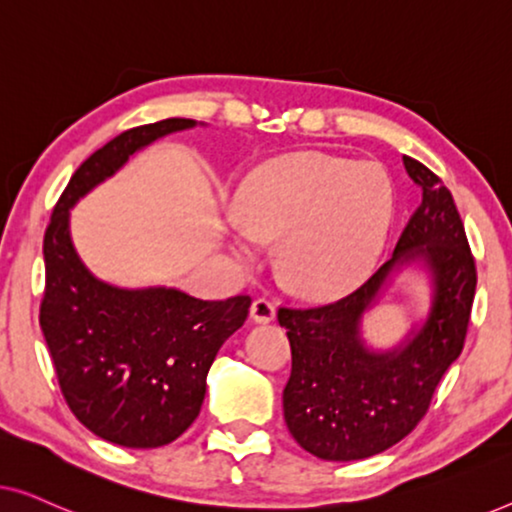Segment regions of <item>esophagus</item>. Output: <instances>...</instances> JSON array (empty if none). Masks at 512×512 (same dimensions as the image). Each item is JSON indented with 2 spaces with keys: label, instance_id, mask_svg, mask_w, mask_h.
<instances>
[{
  "label": "esophagus",
  "instance_id": "esophagus-1",
  "mask_svg": "<svg viewBox=\"0 0 512 512\" xmlns=\"http://www.w3.org/2000/svg\"><path fill=\"white\" fill-rule=\"evenodd\" d=\"M275 312V305H272L268 298H256L254 303H251L249 317L254 319L256 324H268V321L275 319Z\"/></svg>",
  "mask_w": 512,
  "mask_h": 512
}]
</instances>
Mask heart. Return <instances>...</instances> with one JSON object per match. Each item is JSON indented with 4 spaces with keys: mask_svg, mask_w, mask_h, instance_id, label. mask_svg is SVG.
<instances>
[{
    "mask_svg": "<svg viewBox=\"0 0 512 512\" xmlns=\"http://www.w3.org/2000/svg\"><path fill=\"white\" fill-rule=\"evenodd\" d=\"M230 249L244 261L256 240H277V270L298 296L338 298L380 261L396 214L394 181L380 163L298 151L251 170L235 193Z\"/></svg>",
    "mask_w": 512,
    "mask_h": 512,
    "instance_id": "b5f03b06",
    "label": "heart"
}]
</instances>
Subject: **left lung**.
Here are the masks:
<instances>
[{
    "mask_svg": "<svg viewBox=\"0 0 512 512\" xmlns=\"http://www.w3.org/2000/svg\"><path fill=\"white\" fill-rule=\"evenodd\" d=\"M403 165L422 188V205L389 261L338 303L277 312L291 342L284 422L303 450L326 461L368 459L408 436L464 349L478 282L464 223L429 167L410 156ZM417 262L430 272V314L391 350L370 348L362 317L397 272Z\"/></svg>",
    "mask_w": 512,
    "mask_h": 512,
    "instance_id": "obj_1",
    "label": "left lung"
}]
</instances>
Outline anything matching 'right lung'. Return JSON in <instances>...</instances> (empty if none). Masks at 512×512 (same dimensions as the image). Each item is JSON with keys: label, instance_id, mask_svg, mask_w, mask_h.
<instances>
[{"label": "right lung", "instance_id": "obj_1", "mask_svg": "<svg viewBox=\"0 0 512 512\" xmlns=\"http://www.w3.org/2000/svg\"><path fill=\"white\" fill-rule=\"evenodd\" d=\"M195 125L165 118L97 149L69 179L44 235L39 324L62 396L88 431L135 450L172 443L195 422L216 352L244 324L251 298L200 300L170 286L102 282L76 254L69 209L144 146Z\"/></svg>", "mask_w": 512, "mask_h": 512}]
</instances>
